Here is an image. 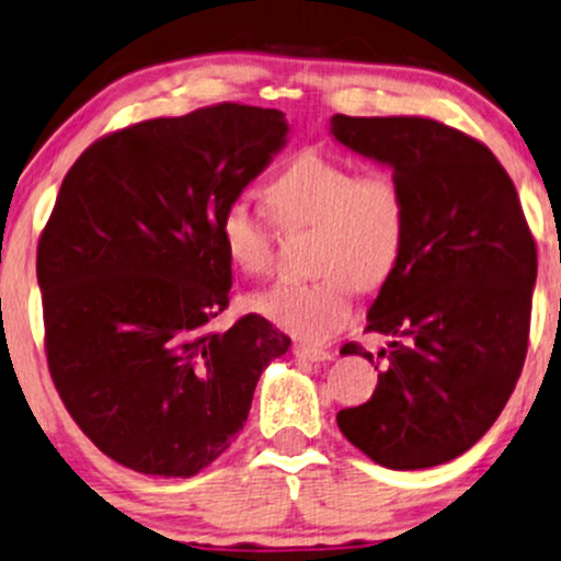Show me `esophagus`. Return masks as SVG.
<instances>
[{
	"instance_id": "obj_1",
	"label": "esophagus",
	"mask_w": 561,
	"mask_h": 561,
	"mask_svg": "<svg viewBox=\"0 0 561 561\" xmlns=\"http://www.w3.org/2000/svg\"><path fill=\"white\" fill-rule=\"evenodd\" d=\"M294 354L301 358V362H330L333 358V354L324 348H314V345H307V343H296L294 345Z\"/></svg>"
}]
</instances>
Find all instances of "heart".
Returning <instances> with one entry per match:
<instances>
[{
    "label": "heart",
    "instance_id": "1",
    "mask_svg": "<svg viewBox=\"0 0 561 561\" xmlns=\"http://www.w3.org/2000/svg\"><path fill=\"white\" fill-rule=\"evenodd\" d=\"M280 226L314 228L307 283H278L254 299L270 322L304 341H324L348 322L354 291L390 280L408 241V203L385 171L356 174L345 161L304 150L265 190ZM226 257L247 275L273 265V231L247 199H231L218 218Z\"/></svg>",
    "mask_w": 561,
    "mask_h": 561
}]
</instances>
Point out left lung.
Returning <instances> with one entry per match:
<instances>
[{
	"label": "left lung",
	"mask_w": 561,
	"mask_h": 561,
	"mask_svg": "<svg viewBox=\"0 0 561 561\" xmlns=\"http://www.w3.org/2000/svg\"><path fill=\"white\" fill-rule=\"evenodd\" d=\"M330 133L390 165L408 203L405 252L366 314V330L390 337L387 369L337 426L385 468L442 466L471 449L513 396L536 241L513 179L473 137L424 116L335 114ZM345 351L375 364L362 345Z\"/></svg>",
	"instance_id": "left-lung-1"
}]
</instances>
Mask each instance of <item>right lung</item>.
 <instances>
[{
    "label": "right lung",
    "mask_w": 561,
    "mask_h": 561,
    "mask_svg": "<svg viewBox=\"0 0 561 561\" xmlns=\"http://www.w3.org/2000/svg\"><path fill=\"white\" fill-rule=\"evenodd\" d=\"M286 135L278 108L218 103L101 137L61 182L36 260L48 371L75 424L137 473L210 466L291 345L260 314L207 330L231 291L220 213Z\"/></svg>",
    "instance_id": "right-lung-1"
}]
</instances>
